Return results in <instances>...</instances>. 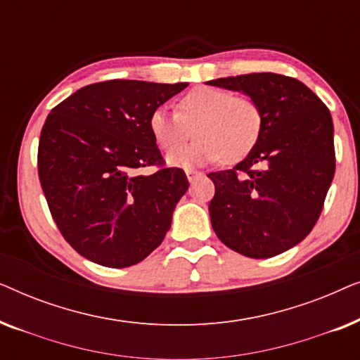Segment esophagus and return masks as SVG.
Instances as JSON below:
<instances>
[{
  "mask_svg": "<svg viewBox=\"0 0 360 360\" xmlns=\"http://www.w3.org/2000/svg\"><path fill=\"white\" fill-rule=\"evenodd\" d=\"M198 176H201V172L186 170V179H188V181H193L195 179H198Z\"/></svg>",
  "mask_w": 360,
  "mask_h": 360,
  "instance_id": "esophagus-1",
  "label": "esophagus"
}]
</instances>
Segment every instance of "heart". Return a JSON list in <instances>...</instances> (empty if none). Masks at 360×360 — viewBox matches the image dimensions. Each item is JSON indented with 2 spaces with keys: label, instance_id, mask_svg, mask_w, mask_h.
<instances>
[{
  "label": "heart",
  "instance_id": "b5f03b06",
  "mask_svg": "<svg viewBox=\"0 0 360 360\" xmlns=\"http://www.w3.org/2000/svg\"><path fill=\"white\" fill-rule=\"evenodd\" d=\"M149 127L162 150L171 152L189 139L193 145L172 153L169 164L195 167L223 160L236 164L257 144L262 131V111L250 96L236 95L223 88H195L180 98L175 112L157 108L149 117Z\"/></svg>",
  "mask_w": 360,
  "mask_h": 360
}]
</instances>
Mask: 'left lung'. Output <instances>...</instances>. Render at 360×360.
I'll return each instance as SVG.
<instances>
[{
	"label": "left lung",
	"mask_w": 360,
	"mask_h": 360,
	"mask_svg": "<svg viewBox=\"0 0 360 360\" xmlns=\"http://www.w3.org/2000/svg\"><path fill=\"white\" fill-rule=\"evenodd\" d=\"M208 85L243 91L262 111L254 149L234 169L213 172L211 224L223 244L269 259L307 238L331 186L334 127L324 103L297 78L248 73Z\"/></svg>",
	"instance_id": "obj_1"
}]
</instances>
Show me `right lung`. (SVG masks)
Segmentation results:
<instances>
[{
	"label": "right lung",
	"mask_w": 360,
	"mask_h": 360,
	"mask_svg": "<svg viewBox=\"0 0 360 360\" xmlns=\"http://www.w3.org/2000/svg\"><path fill=\"white\" fill-rule=\"evenodd\" d=\"M186 86L93 83L47 116L39 139V180L58 231L85 259L131 267L164 240L188 180L181 169L164 167L149 117ZM152 165L160 167L155 174H136Z\"/></svg>",
	"instance_id": "1"
}]
</instances>
